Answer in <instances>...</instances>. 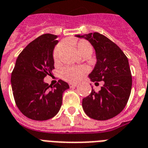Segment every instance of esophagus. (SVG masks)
<instances>
[{
  "mask_svg": "<svg viewBox=\"0 0 148 148\" xmlns=\"http://www.w3.org/2000/svg\"><path fill=\"white\" fill-rule=\"evenodd\" d=\"M69 85H70V87H71V88H74V87H76V86H77V83H70Z\"/></svg>",
  "mask_w": 148,
  "mask_h": 148,
  "instance_id": "esophagus-1",
  "label": "esophagus"
}]
</instances>
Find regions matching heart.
Returning <instances> with one entry per match:
<instances>
[{
  "mask_svg": "<svg viewBox=\"0 0 148 148\" xmlns=\"http://www.w3.org/2000/svg\"><path fill=\"white\" fill-rule=\"evenodd\" d=\"M63 45H60L55 49L53 52V59L56 62L60 58L61 52L63 51ZM75 49H77L80 55L85 56L92 52V46L88 41L85 40H80L75 44ZM87 69L84 66H65L60 71V76L65 81L70 82H75L82 77L86 73Z\"/></svg>",
  "mask_w": 148,
  "mask_h": 148,
  "instance_id": "heart-1",
  "label": "heart"
}]
</instances>
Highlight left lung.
I'll list each match as a JSON object with an SVG mask.
<instances>
[{"label":"left lung","mask_w":148,"mask_h":148,"mask_svg":"<svg viewBox=\"0 0 148 148\" xmlns=\"http://www.w3.org/2000/svg\"><path fill=\"white\" fill-rule=\"evenodd\" d=\"M85 38L93 46L96 63L88 77L95 85L103 82L99 92L92 88L82 99V108L91 119L104 121L121 113L129 100L132 88V75L129 60L115 43L99 33L76 35Z\"/></svg>","instance_id":"1"}]
</instances>
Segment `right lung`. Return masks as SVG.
Here are the masks:
<instances>
[{"mask_svg": "<svg viewBox=\"0 0 148 148\" xmlns=\"http://www.w3.org/2000/svg\"><path fill=\"white\" fill-rule=\"evenodd\" d=\"M56 35L45 34L38 37L18 55L11 77L16 106L23 114L35 120L45 121L59 112L63 92L69 85L62 80L52 87L44 82L54 69L53 50Z\"/></svg>", "mask_w": 148, "mask_h": 148, "instance_id": "obj_1", "label": "right lung"}]
</instances>
